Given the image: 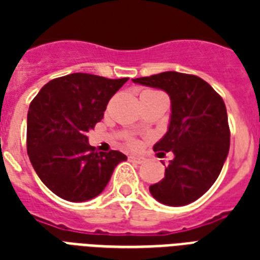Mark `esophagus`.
I'll list each match as a JSON object with an SVG mask.
<instances>
[{"label":"esophagus","mask_w":260,"mask_h":260,"mask_svg":"<svg viewBox=\"0 0 260 260\" xmlns=\"http://www.w3.org/2000/svg\"><path fill=\"white\" fill-rule=\"evenodd\" d=\"M129 162L140 165V163L144 162V158H143V156H136V155H134V156H129Z\"/></svg>","instance_id":"34e87169"}]
</instances>
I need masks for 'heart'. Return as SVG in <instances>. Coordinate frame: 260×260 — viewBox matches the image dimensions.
<instances>
[{
	"mask_svg": "<svg viewBox=\"0 0 260 260\" xmlns=\"http://www.w3.org/2000/svg\"><path fill=\"white\" fill-rule=\"evenodd\" d=\"M144 93H147V91H144Z\"/></svg>",
	"mask_w": 260,
	"mask_h": 260,
	"instance_id": "b5f03b06",
	"label": "heart"
}]
</instances>
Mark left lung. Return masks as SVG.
I'll return each instance as SVG.
<instances>
[{"mask_svg":"<svg viewBox=\"0 0 260 260\" xmlns=\"http://www.w3.org/2000/svg\"><path fill=\"white\" fill-rule=\"evenodd\" d=\"M169 94L171 114L166 135L154 146L158 156L173 152L162 181L150 186L160 204L183 206L204 196L218 178L230 151L225 104L200 77L166 71L132 79Z\"/></svg>","mask_w":260,"mask_h":260,"instance_id":"left-lung-1","label":"left lung"}]
</instances>
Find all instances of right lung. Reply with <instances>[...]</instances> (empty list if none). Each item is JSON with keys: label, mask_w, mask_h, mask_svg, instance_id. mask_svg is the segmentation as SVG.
Instances as JSON below:
<instances>
[{"label": "right lung", "mask_w": 260, "mask_h": 260, "mask_svg": "<svg viewBox=\"0 0 260 260\" xmlns=\"http://www.w3.org/2000/svg\"><path fill=\"white\" fill-rule=\"evenodd\" d=\"M126 81L74 73L50 81L30 102L28 156L43 183L58 197L71 202L97 197L114 167L126 160L120 151L98 152L87 139L112 95Z\"/></svg>", "instance_id": "right-lung-1"}]
</instances>
